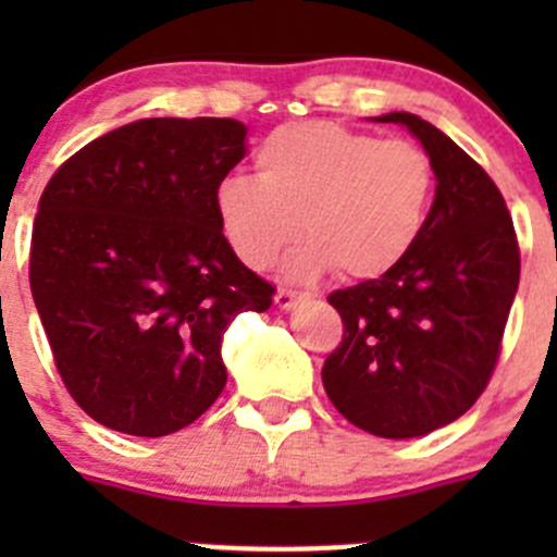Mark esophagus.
<instances>
[{"mask_svg":"<svg viewBox=\"0 0 557 557\" xmlns=\"http://www.w3.org/2000/svg\"><path fill=\"white\" fill-rule=\"evenodd\" d=\"M301 299H305V296L296 294V290H288V288H280L277 294H274V305H277V310H283V312L294 310Z\"/></svg>","mask_w":557,"mask_h":557,"instance_id":"obj_1","label":"esophagus"}]
</instances>
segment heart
Instances as JSON below:
<instances>
[{"label":"heart","mask_w":557,"mask_h":557,"mask_svg":"<svg viewBox=\"0 0 557 557\" xmlns=\"http://www.w3.org/2000/svg\"><path fill=\"white\" fill-rule=\"evenodd\" d=\"M256 172L218 183L215 212L228 245L252 269L307 234L285 272L374 280L412 252L429 223L436 172L407 139H380L331 121H299L269 134Z\"/></svg>","instance_id":"b5f03b06"}]
</instances>
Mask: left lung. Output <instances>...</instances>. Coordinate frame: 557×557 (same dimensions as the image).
<instances>
[{
	"label": "left lung",
	"instance_id": "1",
	"mask_svg": "<svg viewBox=\"0 0 557 557\" xmlns=\"http://www.w3.org/2000/svg\"><path fill=\"white\" fill-rule=\"evenodd\" d=\"M431 156L436 194L418 245L393 272L334 290L342 345L323 387L358 429L412 440L458 420L480 398L502 350L520 283L507 201L445 132L412 112H387Z\"/></svg>",
	"mask_w": 557,
	"mask_h": 557
}]
</instances>
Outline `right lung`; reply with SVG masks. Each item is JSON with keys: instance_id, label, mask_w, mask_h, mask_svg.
<instances>
[{"instance_id": "1", "label": "right lung", "mask_w": 557, "mask_h": 557, "mask_svg": "<svg viewBox=\"0 0 557 557\" xmlns=\"http://www.w3.org/2000/svg\"><path fill=\"white\" fill-rule=\"evenodd\" d=\"M234 117H143L77 150L45 185L32 296L55 369L112 431L166 436L221 396V342L274 288L223 237L215 188L245 159Z\"/></svg>"}]
</instances>
